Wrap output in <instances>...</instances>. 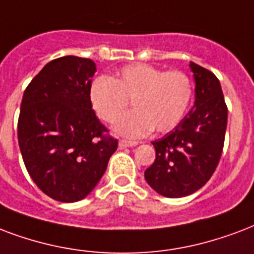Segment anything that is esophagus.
Returning a JSON list of instances; mask_svg holds the SVG:
<instances>
[{"label": "esophagus", "mask_w": 254, "mask_h": 254, "mask_svg": "<svg viewBox=\"0 0 254 254\" xmlns=\"http://www.w3.org/2000/svg\"><path fill=\"white\" fill-rule=\"evenodd\" d=\"M138 142H135V141H127V140H120L119 141V146L121 149L124 148H130V146H137Z\"/></svg>", "instance_id": "obj_1"}]
</instances>
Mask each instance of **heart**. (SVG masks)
<instances>
[{"label":"heart","mask_w":254,"mask_h":254,"mask_svg":"<svg viewBox=\"0 0 254 254\" xmlns=\"http://www.w3.org/2000/svg\"><path fill=\"white\" fill-rule=\"evenodd\" d=\"M93 109L105 123H114L131 100L133 109L114 125V131L140 138L154 129L164 133L184 119L191 100V84L183 71H164L146 64L123 67L114 78L100 75L89 89Z\"/></svg>","instance_id":"1"}]
</instances>
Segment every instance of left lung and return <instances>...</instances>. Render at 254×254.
<instances>
[{"label":"left lung","instance_id":"obj_1","mask_svg":"<svg viewBox=\"0 0 254 254\" xmlns=\"http://www.w3.org/2000/svg\"><path fill=\"white\" fill-rule=\"evenodd\" d=\"M194 105L173 130L153 141L156 160L145 170L153 190L169 198L189 196L212 177L225 140L228 108L212 71L194 63Z\"/></svg>","mask_w":254,"mask_h":254}]
</instances>
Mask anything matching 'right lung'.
<instances>
[{
  "mask_svg": "<svg viewBox=\"0 0 254 254\" xmlns=\"http://www.w3.org/2000/svg\"><path fill=\"white\" fill-rule=\"evenodd\" d=\"M89 58L50 61L24 92L18 144L32 180L61 202L88 196L104 176L117 140L92 109L89 89L96 73Z\"/></svg>",
  "mask_w": 254,
  "mask_h": 254,
  "instance_id": "right-lung-1",
  "label": "right lung"
}]
</instances>
